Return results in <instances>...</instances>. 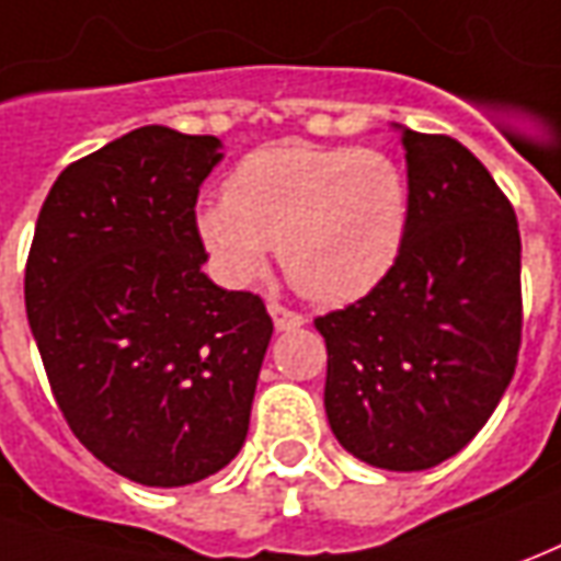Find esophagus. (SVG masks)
I'll return each instance as SVG.
<instances>
[{"label": "esophagus", "instance_id": "esophagus-1", "mask_svg": "<svg viewBox=\"0 0 561 561\" xmlns=\"http://www.w3.org/2000/svg\"><path fill=\"white\" fill-rule=\"evenodd\" d=\"M268 314H272L274 327H277V330H296V327H302L305 323L302 314H299V311H289L287 305L272 302L268 305Z\"/></svg>", "mask_w": 561, "mask_h": 561}]
</instances>
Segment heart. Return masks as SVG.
<instances>
[{"instance_id": "b5f03b06", "label": "heart", "mask_w": 561, "mask_h": 561, "mask_svg": "<svg viewBox=\"0 0 561 561\" xmlns=\"http://www.w3.org/2000/svg\"><path fill=\"white\" fill-rule=\"evenodd\" d=\"M409 231V180L381 149L277 142L243 158L222 198L201 201L195 238L216 277L250 287L280 247L293 287L354 302L397 265Z\"/></svg>"}]
</instances>
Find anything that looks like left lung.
Returning a JSON list of instances; mask_svg holds the SVG:
<instances>
[{
    "label": "left lung",
    "mask_w": 561,
    "mask_h": 561,
    "mask_svg": "<svg viewBox=\"0 0 561 561\" xmlns=\"http://www.w3.org/2000/svg\"><path fill=\"white\" fill-rule=\"evenodd\" d=\"M400 140L403 253L378 287L314 327L335 439L409 473L458 455L507 391L523 345V241L513 204L467 146L409 127Z\"/></svg>",
    "instance_id": "left-lung-1"
}]
</instances>
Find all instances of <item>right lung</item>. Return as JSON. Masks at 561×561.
Masks as SVG:
<instances>
[{"instance_id": "obj_1", "label": "right lung", "mask_w": 561, "mask_h": 561, "mask_svg": "<svg viewBox=\"0 0 561 561\" xmlns=\"http://www.w3.org/2000/svg\"><path fill=\"white\" fill-rule=\"evenodd\" d=\"M219 146L146 125L72 161L26 259V318L69 431L140 485H192L241 451L272 342L259 296L201 272L195 204Z\"/></svg>"}]
</instances>
